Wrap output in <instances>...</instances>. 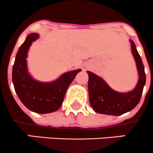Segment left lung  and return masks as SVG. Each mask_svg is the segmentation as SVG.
<instances>
[{"instance_id":"8db88e82","label":"left lung","mask_w":153,"mask_h":153,"mask_svg":"<svg viewBox=\"0 0 153 153\" xmlns=\"http://www.w3.org/2000/svg\"><path fill=\"white\" fill-rule=\"evenodd\" d=\"M131 51L136 63L139 81L135 89L128 92H118L112 89L100 77L87 71L89 75V97L91 106L97 113L120 116L134 108L140 101L146 83L144 64L136 50L135 43L130 40Z\"/></svg>"}]
</instances>
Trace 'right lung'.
<instances>
[{"label":"right lung","instance_id":"1","mask_svg":"<svg viewBox=\"0 0 153 153\" xmlns=\"http://www.w3.org/2000/svg\"><path fill=\"white\" fill-rule=\"evenodd\" d=\"M38 38V33H30L19 48L12 69V82L19 99L27 108L38 114L52 113L61 107L67 88L81 70L65 72L52 82L35 81L28 73L26 58L32 42Z\"/></svg>","mask_w":153,"mask_h":153}]
</instances>
